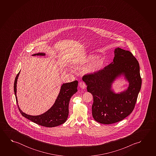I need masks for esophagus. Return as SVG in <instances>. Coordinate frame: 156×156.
Masks as SVG:
<instances>
[{"mask_svg":"<svg viewBox=\"0 0 156 156\" xmlns=\"http://www.w3.org/2000/svg\"><path fill=\"white\" fill-rule=\"evenodd\" d=\"M79 85L80 87L82 88V89H84L86 88V87H87V85L85 84V83L83 82H80Z\"/></svg>","mask_w":156,"mask_h":156,"instance_id":"esophagus-1","label":"esophagus"}]
</instances>
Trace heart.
I'll return each instance as SVG.
<instances>
[{
    "label": "heart",
    "mask_w": 156,
    "mask_h": 156,
    "mask_svg": "<svg viewBox=\"0 0 156 156\" xmlns=\"http://www.w3.org/2000/svg\"><path fill=\"white\" fill-rule=\"evenodd\" d=\"M94 55L90 54L82 59L76 60L73 63V66L77 69L82 68L91 61L90 63L85 68L84 72L86 74L94 73L101 69L104 65V60L102 57L97 56L94 59Z\"/></svg>",
    "instance_id": "1"
}]
</instances>
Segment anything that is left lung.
Wrapping results in <instances>:
<instances>
[{"label": "left lung", "mask_w": 156, "mask_h": 156, "mask_svg": "<svg viewBox=\"0 0 156 156\" xmlns=\"http://www.w3.org/2000/svg\"><path fill=\"white\" fill-rule=\"evenodd\" d=\"M123 76L129 83L127 90L116 94L113 82ZM87 91L92 94V116L102 124H112L126 118L133 112L141 87L140 66L130 51L120 48L114 51L113 62L102 69L84 76Z\"/></svg>", "instance_id": "obj_1"}]
</instances>
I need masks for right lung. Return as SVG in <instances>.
I'll use <instances>...</instances> for the list:
<instances>
[{
    "label": "right lung",
    "mask_w": 156,
    "mask_h": 156,
    "mask_svg": "<svg viewBox=\"0 0 156 156\" xmlns=\"http://www.w3.org/2000/svg\"><path fill=\"white\" fill-rule=\"evenodd\" d=\"M46 54L44 53L33 54V56H44ZM20 72L16 77L14 83V92L15 94L16 100L18 105V109L22 115L30 120L32 122L37 125L46 127H54L60 125L66 122L69 115V101L72 96L78 91L77 87L78 82L77 80L74 82L64 83L61 87L59 94L56 98L55 102L53 106L49 110L42 114L40 115H30L23 112L19 107L18 105L17 92V83Z\"/></svg>",
    "instance_id": "1"
}]
</instances>
